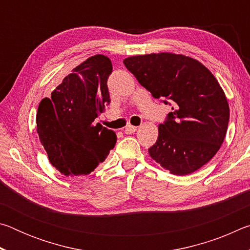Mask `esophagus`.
<instances>
[{"instance_id":"obj_1","label":"esophagus","mask_w":250,"mask_h":250,"mask_svg":"<svg viewBox=\"0 0 250 250\" xmlns=\"http://www.w3.org/2000/svg\"><path fill=\"white\" fill-rule=\"evenodd\" d=\"M135 131H137V126L129 125H126L125 132V134H132L135 132Z\"/></svg>"}]
</instances>
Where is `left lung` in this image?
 <instances>
[{"label":"left lung","instance_id":"left-lung-1","mask_svg":"<svg viewBox=\"0 0 250 250\" xmlns=\"http://www.w3.org/2000/svg\"><path fill=\"white\" fill-rule=\"evenodd\" d=\"M124 64L154 98L173 104L149 149L151 158L175 175L197 171L217 153L227 132L229 105L217 79L202 62L179 54L139 55Z\"/></svg>","mask_w":250,"mask_h":250}]
</instances>
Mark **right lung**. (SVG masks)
<instances>
[{"label":"right lung","mask_w":250,"mask_h":250,"mask_svg":"<svg viewBox=\"0 0 250 250\" xmlns=\"http://www.w3.org/2000/svg\"><path fill=\"white\" fill-rule=\"evenodd\" d=\"M111 73V61L95 55L75 67L50 98L41 101L37 133L50 164L62 175L90 174L116 145L112 130L95 125L110 103L107 80Z\"/></svg>","instance_id":"1"}]
</instances>
